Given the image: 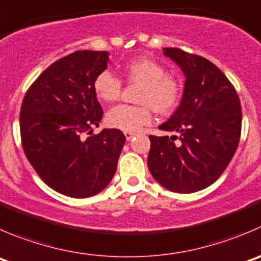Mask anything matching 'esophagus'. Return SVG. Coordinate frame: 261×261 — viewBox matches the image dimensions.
Instances as JSON below:
<instances>
[{
  "instance_id": "1",
  "label": "esophagus",
  "mask_w": 261,
  "mask_h": 261,
  "mask_svg": "<svg viewBox=\"0 0 261 261\" xmlns=\"http://www.w3.org/2000/svg\"><path fill=\"white\" fill-rule=\"evenodd\" d=\"M123 134H125V136H126V139H127V140H131V139L135 136V133H131V131H125Z\"/></svg>"
}]
</instances>
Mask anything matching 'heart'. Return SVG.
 I'll return each mask as SVG.
<instances>
[{"label": "heart", "mask_w": 261, "mask_h": 261, "mask_svg": "<svg viewBox=\"0 0 261 261\" xmlns=\"http://www.w3.org/2000/svg\"><path fill=\"white\" fill-rule=\"evenodd\" d=\"M126 80L140 84L136 102L139 106L120 105L108 111L106 121L111 127L123 131H136L149 125L153 110L159 115H169L178 106L182 95L181 83L167 74L166 66L148 57L135 58L122 66ZM121 80L110 70L100 71L93 82V89L98 99L111 103L120 98Z\"/></svg>", "instance_id": "obj_1"}]
</instances>
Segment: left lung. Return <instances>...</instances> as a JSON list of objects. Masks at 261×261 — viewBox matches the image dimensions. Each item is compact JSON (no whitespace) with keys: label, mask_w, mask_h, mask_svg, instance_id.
Instances as JSON below:
<instances>
[{"label":"left lung","mask_w":261,"mask_h":261,"mask_svg":"<svg viewBox=\"0 0 261 261\" xmlns=\"http://www.w3.org/2000/svg\"><path fill=\"white\" fill-rule=\"evenodd\" d=\"M185 75L182 99L159 130L176 135H150L148 167L167 190L199 191L218 179L231 162L241 135L242 112L233 85L218 67L179 48H163Z\"/></svg>","instance_id":"left-lung-1"}]
</instances>
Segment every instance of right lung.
I'll list each match as a JSON object with an SVG mask.
<instances>
[{
	"label": "right lung",
	"mask_w": 261,
	"mask_h": 261,
	"mask_svg": "<svg viewBox=\"0 0 261 261\" xmlns=\"http://www.w3.org/2000/svg\"><path fill=\"white\" fill-rule=\"evenodd\" d=\"M106 50H76L56 61L32 84L20 112L24 153L40 178L70 198L105 190L117 169L126 138L99 126L103 111L93 82L107 69Z\"/></svg>",
	"instance_id": "obj_1"
}]
</instances>
